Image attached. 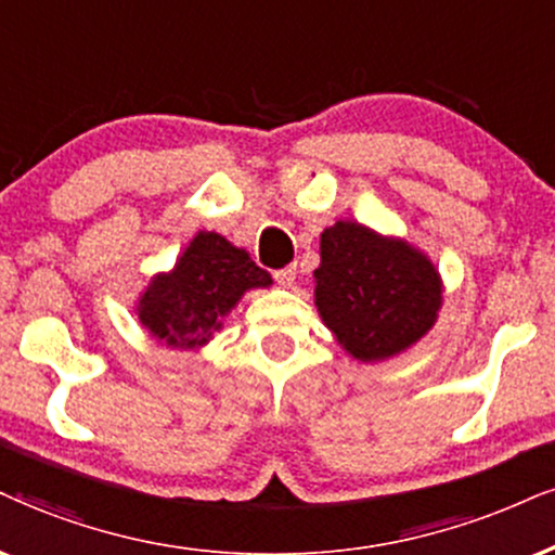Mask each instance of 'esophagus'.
Segmentation results:
<instances>
[{"label": "esophagus", "instance_id": "34e87169", "mask_svg": "<svg viewBox=\"0 0 555 555\" xmlns=\"http://www.w3.org/2000/svg\"><path fill=\"white\" fill-rule=\"evenodd\" d=\"M296 275H298L296 264H288V267H283V270L275 272V280H278V285H283V288H293V285H296Z\"/></svg>", "mask_w": 555, "mask_h": 555}]
</instances>
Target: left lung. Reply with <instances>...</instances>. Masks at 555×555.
I'll return each instance as SVG.
<instances>
[{
    "instance_id": "obj_1",
    "label": "left lung",
    "mask_w": 555,
    "mask_h": 555,
    "mask_svg": "<svg viewBox=\"0 0 555 555\" xmlns=\"http://www.w3.org/2000/svg\"><path fill=\"white\" fill-rule=\"evenodd\" d=\"M319 249L313 304L354 360H391L433 330L444 285L433 259L406 238L337 221L324 229Z\"/></svg>"
}]
</instances>
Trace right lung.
<instances>
[{"instance_id": "obj_1", "label": "right lung", "mask_w": 555, "mask_h": 555, "mask_svg": "<svg viewBox=\"0 0 555 555\" xmlns=\"http://www.w3.org/2000/svg\"><path fill=\"white\" fill-rule=\"evenodd\" d=\"M272 278L249 251L216 231H197L169 272H156L139 296L141 326L172 350H201L223 326L246 291L270 288Z\"/></svg>"}]
</instances>
